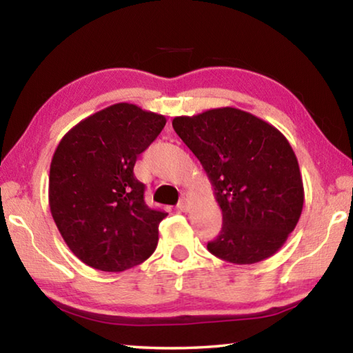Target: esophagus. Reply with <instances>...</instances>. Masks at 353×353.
Returning <instances> with one entry per match:
<instances>
[{
    "label": "esophagus",
    "mask_w": 353,
    "mask_h": 353,
    "mask_svg": "<svg viewBox=\"0 0 353 353\" xmlns=\"http://www.w3.org/2000/svg\"><path fill=\"white\" fill-rule=\"evenodd\" d=\"M177 210L179 212H188L190 210V201L188 199H181V202L177 204Z\"/></svg>",
    "instance_id": "obj_1"
}]
</instances>
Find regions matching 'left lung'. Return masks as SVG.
<instances>
[{"label":"left lung","mask_w":353,"mask_h":353,"mask_svg":"<svg viewBox=\"0 0 353 353\" xmlns=\"http://www.w3.org/2000/svg\"><path fill=\"white\" fill-rule=\"evenodd\" d=\"M172 128L198 157L223 212V229L207 249L235 265L272 256L297 225L305 198L286 137L235 107L176 117Z\"/></svg>","instance_id":"1"}]
</instances>
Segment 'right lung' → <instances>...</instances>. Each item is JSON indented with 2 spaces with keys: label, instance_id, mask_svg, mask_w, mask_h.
I'll return each mask as SVG.
<instances>
[{
  "label": "right lung",
  "instance_id": "right-lung-1",
  "mask_svg": "<svg viewBox=\"0 0 353 353\" xmlns=\"http://www.w3.org/2000/svg\"><path fill=\"white\" fill-rule=\"evenodd\" d=\"M165 124L163 115L118 103L82 119L59 141L50 166V210L71 252L94 270H130L157 246L168 213L146 205L134 165Z\"/></svg>",
  "mask_w": 353,
  "mask_h": 353
}]
</instances>
